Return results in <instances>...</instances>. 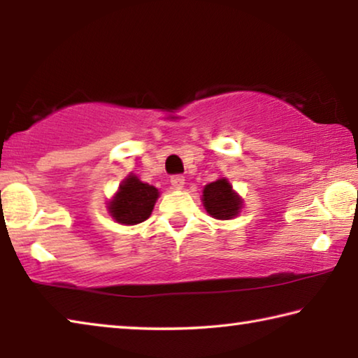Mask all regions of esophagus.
Segmentation results:
<instances>
[{
	"label": "esophagus",
	"instance_id": "1",
	"mask_svg": "<svg viewBox=\"0 0 358 358\" xmlns=\"http://www.w3.org/2000/svg\"><path fill=\"white\" fill-rule=\"evenodd\" d=\"M171 183H172L175 189H181V187H183V185H185V178L181 177V175H175V177L171 178Z\"/></svg>",
	"mask_w": 358,
	"mask_h": 358
}]
</instances>
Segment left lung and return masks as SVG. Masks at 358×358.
<instances>
[{
    "label": "left lung",
    "instance_id": "8db88e82",
    "mask_svg": "<svg viewBox=\"0 0 358 358\" xmlns=\"http://www.w3.org/2000/svg\"><path fill=\"white\" fill-rule=\"evenodd\" d=\"M202 203L207 213L215 220H234L243 208V199L234 189L226 177L205 185L202 191Z\"/></svg>",
    "mask_w": 358,
    "mask_h": 358
}]
</instances>
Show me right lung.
<instances>
[{"label": "right lung", "mask_w": 358, "mask_h": 358, "mask_svg": "<svg viewBox=\"0 0 358 358\" xmlns=\"http://www.w3.org/2000/svg\"><path fill=\"white\" fill-rule=\"evenodd\" d=\"M159 197V189L143 181L134 173H129L118 186L110 201H107V211L112 220L123 226H136L148 220L155 203Z\"/></svg>", "instance_id": "right-lung-1"}]
</instances>
